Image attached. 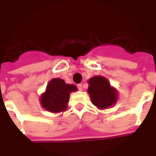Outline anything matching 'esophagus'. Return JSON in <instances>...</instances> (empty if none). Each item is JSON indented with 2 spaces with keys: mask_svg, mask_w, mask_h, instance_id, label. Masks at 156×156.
<instances>
[{
  "mask_svg": "<svg viewBox=\"0 0 156 156\" xmlns=\"http://www.w3.org/2000/svg\"><path fill=\"white\" fill-rule=\"evenodd\" d=\"M78 88L79 91H82L83 90V85L81 84V83H79V84H78Z\"/></svg>",
  "mask_w": 156,
  "mask_h": 156,
  "instance_id": "34e87169",
  "label": "esophagus"
}]
</instances>
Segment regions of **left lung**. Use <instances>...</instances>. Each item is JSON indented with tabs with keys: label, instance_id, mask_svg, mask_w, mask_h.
<instances>
[{
	"label": "left lung",
	"instance_id": "8db88e82",
	"mask_svg": "<svg viewBox=\"0 0 156 156\" xmlns=\"http://www.w3.org/2000/svg\"><path fill=\"white\" fill-rule=\"evenodd\" d=\"M88 93L93 105L100 109L109 108L117 103L118 90L103 76L88 79Z\"/></svg>",
	"mask_w": 156,
	"mask_h": 156
}]
</instances>
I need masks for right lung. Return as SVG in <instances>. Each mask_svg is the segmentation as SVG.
<instances>
[{
  "label": "right lung",
  "mask_w": 156,
  "mask_h": 156,
  "mask_svg": "<svg viewBox=\"0 0 156 156\" xmlns=\"http://www.w3.org/2000/svg\"><path fill=\"white\" fill-rule=\"evenodd\" d=\"M78 90L74 84L66 83L61 78H52L47 85L46 90L40 97L41 107L51 113L67 110L72 92Z\"/></svg>",
  "instance_id": "obj_1"
}]
</instances>
